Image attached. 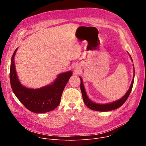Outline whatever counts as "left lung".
Segmentation results:
<instances>
[{
    "mask_svg": "<svg viewBox=\"0 0 146 146\" xmlns=\"http://www.w3.org/2000/svg\"><path fill=\"white\" fill-rule=\"evenodd\" d=\"M131 59H132V58H131ZM134 76L135 75L133 74V78L132 80L129 89L128 91V92L126 93L125 95L121 99H120L118 100L112 102L111 103L105 104V105H100V104L95 103L89 99V98H88V96L87 95L84 86H83L82 80L81 78L80 77V80H81L80 88H81V91L82 93V99H83V100H84V103L86 104V105L89 109L95 110V111H109L115 110V109H118V108L121 107L127 100L128 96H129V95L131 92V91H132V87H133V82H134V77H135Z\"/></svg>",
    "mask_w": 146,
    "mask_h": 146,
    "instance_id": "obj_1",
    "label": "left lung"
}]
</instances>
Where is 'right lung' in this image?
<instances>
[{"mask_svg":"<svg viewBox=\"0 0 146 146\" xmlns=\"http://www.w3.org/2000/svg\"><path fill=\"white\" fill-rule=\"evenodd\" d=\"M13 54L10 70V81L14 94L29 110L36 113H44L54 110L59 105L63 91L72 76V72L60 74L51 85L40 89H29L21 84L17 76Z\"/></svg>","mask_w":146,"mask_h":146,"instance_id":"right-lung-1","label":"right lung"}]
</instances>
